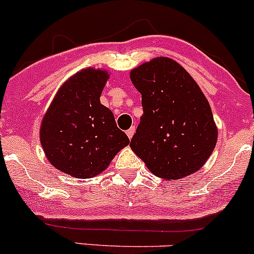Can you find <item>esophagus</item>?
<instances>
[{"label":"esophagus","mask_w":254,"mask_h":254,"mask_svg":"<svg viewBox=\"0 0 254 254\" xmlns=\"http://www.w3.org/2000/svg\"><path fill=\"white\" fill-rule=\"evenodd\" d=\"M134 132H135V127H134V126L130 127L129 129L126 130V134L128 135V138H129V139L133 137V134H134Z\"/></svg>","instance_id":"1"}]
</instances>
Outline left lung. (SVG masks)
Returning a JSON list of instances; mask_svg holds the SVG:
<instances>
[{
    "label": "left lung",
    "instance_id": "1",
    "mask_svg": "<svg viewBox=\"0 0 254 254\" xmlns=\"http://www.w3.org/2000/svg\"><path fill=\"white\" fill-rule=\"evenodd\" d=\"M143 116L130 149L158 177L179 180L205 164L218 138L208 100L184 67L158 57L130 72Z\"/></svg>",
    "mask_w": 254,
    "mask_h": 254
}]
</instances>
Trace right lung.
<instances>
[{"label": "right lung", "mask_w": 254, "mask_h": 254, "mask_svg": "<svg viewBox=\"0 0 254 254\" xmlns=\"http://www.w3.org/2000/svg\"><path fill=\"white\" fill-rule=\"evenodd\" d=\"M108 73L83 69L67 80L55 96L40 129L46 158L60 171L89 179L109 166L129 144L111 110L100 104Z\"/></svg>", "instance_id": "right-lung-1"}]
</instances>
